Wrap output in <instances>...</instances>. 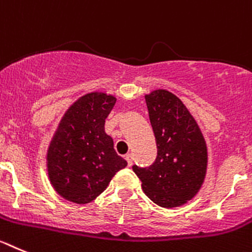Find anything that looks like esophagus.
<instances>
[{"label": "esophagus", "instance_id": "esophagus-1", "mask_svg": "<svg viewBox=\"0 0 252 252\" xmlns=\"http://www.w3.org/2000/svg\"><path fill=\"white\" fill-rule=\"evenodd\" d=\"M126 160L128 162L129 167H130L131 163H133V158H131V154H126Z\"/></svg>", "mask_w": 252, "mask_h": 252}]
</instances>
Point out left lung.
<instances>
[{
	"instance_id": "obj_1",
	"label": "left lung",
	"mask_w": 252,
	"mask_h": 252,
	"mask_svg": "<svg viewBox=\"0 0 252 252\" xmlns=\"http://www.w3.org/2000/svg\"><path fill=\"white\" fill-rule=\"evenodd\" d=\"M149 121L157 143V158L149 167L133 165L143 191L165 208L196 196L207 168L203 135L185 104L167 90L146 95Z\"/></svg>"
}]
</instances>
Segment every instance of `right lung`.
I'll return each mask as SVG.
<instances>
[{
	"label": "right lung",
	"mask_w": 252,
	"mask_h": 252,
	"mask_svg": "<svg viewBox=\"0 0 252 252\" xmlns=\"http://www.w3.org/2000/svg\"><path fill=\"white\" fill-rule=\"evenodd\" d=\"M115 101L112 95L90 93L72 104L61 119L47 151V172L55 191L67 201L92 202L128 164L104 130Z\"/></svg>",
	"instance_id": "right-lung-1"
}]
</instances>
